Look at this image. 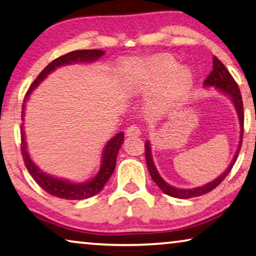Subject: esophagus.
<instances>
[{
    "mask_svg": "<svg viewBox=\"0 0 256 256\" xmlns=\"http://www.w3.org/2000/svg\"><path fill=\"white\" fill-rule=\"evenodd\" d=\"M141 134V128L138 125H131V126H128L126 130V136L128 138H136V136H139Z\"/></svg>",
    "mask_w": 256,
    "mask_h": 256,
    "instance_id": "obj_1",
    "label": "esophagus"
}]
</instances>
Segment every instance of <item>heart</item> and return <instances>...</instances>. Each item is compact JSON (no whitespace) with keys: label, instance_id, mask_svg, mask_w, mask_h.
<instances>
[{"label":"heart","instance_id":"1","mask_svg":"<svg viewBox=\"0 0 256 256\" xmlns=\"http://www.w3.org/2000/svg\"><path fill=\"white\" fill-rule=\"evenodd\" d=\"M125 77L133 90H144L158 85L156 106H163L176 100L188 88L192 74L188 68L178 66L169 55H158L142 60H131L124 64Z\"/></svg>","mask_w":256,"mask_h":256}]
</instances>
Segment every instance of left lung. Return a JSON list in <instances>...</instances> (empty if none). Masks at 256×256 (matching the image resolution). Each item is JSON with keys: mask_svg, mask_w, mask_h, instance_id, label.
Wrapping results in <instances>:
<instances>
[{"mask_svg": "<svg viewBox=\"0 0 256 256\" xmlns=\"http://www.w3.org/2000/svg\"><path fill=\"white\" fill-rule=\"evenodd\" d=\"M212 64H214L212 70L204 80V86H215L217 90H220V92H223V93L228 95V96L232 98V101H234L236 108H237V112L240 120V126H242V133H240V141H239L238 150H237V152H236L234 160H232L231 164L228 166V170L224 174H220L218 178H216L215 180H212V182H209V184L204 186H201V188L182 190V188H174V186H170L169 184H166V182L161 178V176H160L152 158L150 144V141H146V144H144V155H146L147 166H148V170H150L152 179L156 182V185L161 188L162 192H164L166 196H170L172 198H178V199H190V198L200 196H204V194L212 192L214 188H216L217 186H218L220 182L226 179L228 172H230L232 166H234L236 161H237L239 150L240 148H242V134H244V104H242V93H240L238 84L236 82L234 77H232L230 72L228 71L226 66H224V64L220 62L216 56H214Z\"/></svg>", "mask_w": 256, "mask_h": 256, "instance_id": "1", "label": "left lung"}]
</instances>
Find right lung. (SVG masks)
I'll use <instances>...</instances> for the list:
<instances>
[{"mask_svg": "<svg viewBox=\"0 0 256 256\" xmlns=\"http://www.w3.org/2000/svg\"><path fill=\"white\" fill-rule=\"evenodd\" d=\"M104 54V52L98 50V49H84V50H74L68 52V54L57 57L56 60L49 63L48 66L40 72V74L38 76L36 80L32 82V85H30L28 93L25 94L24 102H22V117L24 118L25 104L26 101H28V95L32 93V90L36 88V87L39 85L52 71H54L56 68L77 62H93V60H98V57H101ZM20 150L25 166L28 168L30 174L41 188H44L46 192L52 194V196L60 198V199L84 200L88 199L90 196H94L95 194L100 192V190L104 188L106 182H108V179L112 177L116 166L117 152L120 150L122 144H123L124 141V133L120 132L118 134L114 136L112 140H109V142L106 144L104 150V158H102V166L100 171H98V174L92 179V180L84 182V184H74V182H70L68 180H62V179L52 177L49 176V174H44V171H41L39 168L34 164L33 161L30 158L28 150H26L22 125L20 128Z\"/></svg>", "mask_w": 256, "mask_h": 256, "instance_id": "1", "label": "right lung"}]
</instances>
